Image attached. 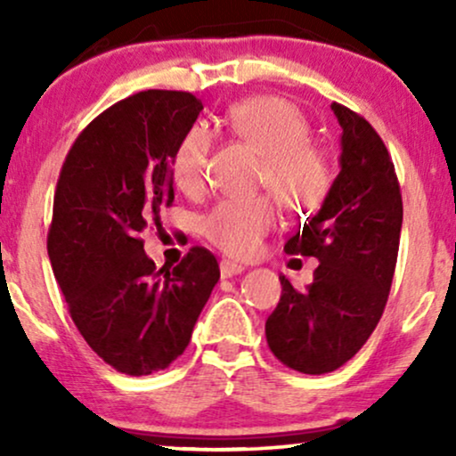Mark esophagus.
<instances>
[{"instance_id": "1", "label": "esophagus", "mask_w": 456, "mask_h": 456, "mask_svg": "<svg viewBox=\"0 0 456 456\" xmlns=\"http://www.w3.org/2000/svg\"><path fill=\"white\" fill-rule=\"evenodd\" d=\"M244 272V265L235 264V261H229V259H223L221 261V274L223 279H232L235 274H242Z\"/></svg>"}]
</instances>
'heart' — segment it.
<instances>
[{
    "mask_svg": "<svg viewBox=\"0 0 456 456\" xmlns=\"http://www.w3.org/2000/svg\"><path fill=\"white\" fill-rule=\"evenodd\" d=\"M235 139L261 156L257 184L272 191L287 212L317 210L332 188V165L326 150L308 139L311 126L296 104L276 96L235 102L224 115ZM212 139L206 130H191L177 145L171 174L182 191L203 184ZM276 224V206L268 195L224 199L203 218V233L233 257L257 253L261 240Z\"/></svg>",
    "mask_w": 456,
    "mask_h": 456,
    "instance_id": "b5f03b06",
    "label": "heart"
}]
</instances>
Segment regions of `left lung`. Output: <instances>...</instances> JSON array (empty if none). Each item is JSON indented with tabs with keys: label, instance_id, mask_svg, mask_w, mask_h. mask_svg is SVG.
I'll return each instance as SVG.
<instances>
[{
	"label": "left lung",
	"instance_id": "left-lung-1",
	"mask_svg": "<svg viewBox=\"0 0 456 456\" xmlns=\"http://www.w3.org/2000/svg\"><path fill=\"white\" fill-rule=\"evenodd\" d=\"M341 124V171L322 210L285 244V253L319 261L297 291L282 294L265 322L272 354L289 369L322 375L338 369L369 341L388 302L403 224L395 165L375 128L332 102Z\"/></svg>",
	"mask_w": 456,
	"mask_h": 456
}]
</instances>
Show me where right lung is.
I'll return each mask as SVG.
<instances>
[{"mask_svg":"<svg viewBox=\"0 0 456 456\" xmlns=\"http://www.w3.org/2000/svg\"><path fill=\"white\" fill-rule=\"evenodd\" d=\"M201 109L188 92L133 94L78 134L57 180L46 248L68 311L94 352L134 378L184 354L221 279L203 246L156 270L141 240L174 203L171 162Z\"/></svg>","mask_w":456,"mask_h":456,"instance_id":"right-lung-1","label":"right lung"}]
</instances>
